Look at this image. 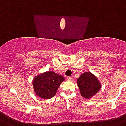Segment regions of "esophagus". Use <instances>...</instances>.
I'll use <instances>...</instances> for the list:
<instances>
[{"mask_svg": "<svg viewBox=\"0 0 126 126\" xmlns=\"http://www.w3.org/2000/svg\"><path fill=\"white\" fill-rule=\"evenodd\" d=\"M72 79H73V78H72V77H67V80H68V81H72Z\"/></svg>", "mask_w": 126, "mask_h": 126, "instance_id": "obj_1", "label": "esophagus"}]
</instances>
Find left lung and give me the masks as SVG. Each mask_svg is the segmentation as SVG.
Instances as JSON below:
<instances>
[{
  "label": "left lung",
  "instance_id": "obj_1",
  "mask_svg": "<svg viewBox=\"0 0 126 126\" xmlns=\"http://www.w3.org/2000/svg\"><path fill=\"white\" fill-rule=\"evenodd\" d=\"M81 96L86 99H90L99 92L101 84L98 78L90 72H85L77 79Z\"/></svg>",
  "mask_w": 126,
  "mask_h": 126
}]
</instances>
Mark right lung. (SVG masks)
<instances>
[{"instance_id": "1", "label": "right lung", "mask_w": 126, "mask_h": 126, "mask_svg": "<svg viewBox=\"0 0 126 126\" xmlns=\"http://www.w3.org/2000/svg\"><path fill=\"white\" fill-rule=\"evenodd\" d=\"M65 79L53 71H47L35 76L32 80L34 93L43 99H49L56 94L58 88Z\"/></svg>"}]
</instances>
